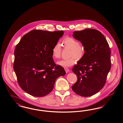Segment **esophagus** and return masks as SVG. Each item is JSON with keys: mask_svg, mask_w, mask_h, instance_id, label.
I'll return each mask as SVG.
<instances>
[{"mask_svg": "<svg viewBox=\"0 0 123 123\" xmlns=\"http://www.w3.org/2000/svg\"><path fill=\"white\" fill-rule=\"evenodd\" d=\"M64 70H65L66 73H67L68 72H69V69L68 68L65 67V68H64Z\"/></svg>", "mask_w": 123, "mask_h": 123, "instance_id": "1", "label": "esophagus"}]
</instances>
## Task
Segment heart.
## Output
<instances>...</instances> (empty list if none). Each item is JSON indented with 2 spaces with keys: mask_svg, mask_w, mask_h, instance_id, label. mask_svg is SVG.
<instances>
[{
  "mask_svg": "<svg viewBox=\"0 0 123 123\" xmlns=\"http://www.w3.org/2000/svg\"><path fill=\"white\" fill-rule=\"evenodd\" d=\"M64 47L70 49L69 59L61 60L57 62V64L61 66L66 67H70L74 65L76 62V59L79 61L82 59L85 55V49L80 45L78 40L72 37H66L62 41ZM52 56L55 59H59L61 56V48L58 43L54 45L52 49Z\"/></svg>",
  "mask_w": 123,
  "mask_h": 123,
  "instance_id": "1",
  "label": "heart"
}]
</instances>
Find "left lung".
<instances>
[{
	"mask_svg": "<svg viewBox=\"0 0 123 123\" xmlns=\"http://www.w3.org/2000/svg\"><path fill=\"white\" fill-rule=\"evenodd\" d=\"M73 36L81 42L85 54L72 69L77 80L72 89L80 96H92L105 84L111 66V50L107 40L97 30L75 31Z\"/></svg>",
	"mask_w": 123,
	"mask_h": 123,
	"instance_id": "left-lung-1",
	"label": "left lung"
}]
</instances>
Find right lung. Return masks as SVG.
I'll list each match as a JSON object with an SVG mask.
<instances>
[{
    "label": "right lung",
    "mask_w": 123,
    "mask_h": 123,
    "mask_svg": "<svg viewBox=\"0 0 123 123\" xmlns=\"http://www.w3.org/2000/svg\"><path fill=\"white\" fill-rule=\"evenodd\" d=\"M64 31L34 30L25 34L15 50L14 69L18 84L36 97L51 92L56 80L64 76V68L55 64L52 49Z\"/></svg>",
    "instance_id": "obj_1"
}]
</instances>
